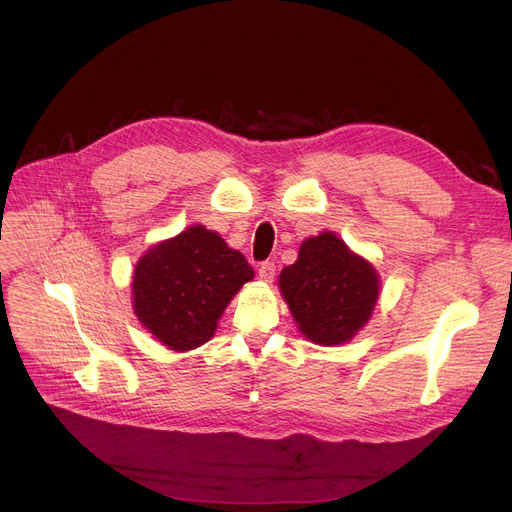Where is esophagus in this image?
I'll return each mask as SVG.
<instances>
[{"mask_svg": "<svg viewBox=\"0 0 512 512\" xmlns=\"http://www.w3.org/2000/svg\"><path fill=\"white\" fill-rule=\"evenodd\" d=\"M274 276H276V265L274 263L265 261V263L259 265V278L263 282H274Z\"/></svg>", "mask_w": 512, "mask_h": 512, "instance_id": "esophagus-1", "label": "esophagus"}]
</instances>
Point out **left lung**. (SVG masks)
Listing matches in <instances>:
<instances>
[{
	"instance_id": "left-lung-1",
	"label": "left lung",
	"mask_w": 512,
	"mask_h": 512,
	"mask_svg": "<svg viewBox=\"0 0 512 512\" xmlns=\"http://www.w3.org/2000/svg\"><path fill=\"white\" fill-rule=\"evenodd\" d=\"M301 334L315 344L351 342L371 319L380 297V274L326 230L305 238L299 257L278 280Z\"/></svg>"
}]
</instances>
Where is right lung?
Returning a JSON list of instances; mask_svg holds the SVG:
<instances>
[{"label": "right lung", "mask_w": 512, "mask_h": 512, "mask_svg": "<svg viewBox=\"0 0 512 512\" xmlns=\"http://www.w3.org/2000/svg\"><path fill=\"white\" fill-rule=\"evenodd\" d=\"M255 276L245 255L201 224L147 249L134 265L132 309L174 353L205 344L242 284Z\"/></svg>", "instance_id": "obj_1"}]
</instances>
